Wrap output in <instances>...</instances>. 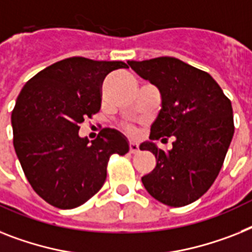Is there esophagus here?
Masks as SVG:
<instances>
[{"mask_svg":"<svg viewBox=\"0 0 252 252\" xmlns=\"http://www.w3.org/2000/svg\"><path fill=\"white\" fill-rule=\"evenodd\" d=\"M138 151H139L138 143H135V141H130V153H136Z\"/></svg>","mask_w":252,"mask_h":252,"instance_id":"obj_1","label":"esophagus"}]
</instances>
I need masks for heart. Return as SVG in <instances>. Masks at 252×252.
I'll use <instances>...</instances> for the list:
<instances>
[{
	"mask_svg": "<svg viewBox=\"0 0 252 252\" xmlns=\"http://www.w3.org/2000/svg\"><path fill=\"white\" fill-rule=\"evenodd\" d=\"M127 130H128V132H134V127H132V126H128L127 127Z\"/></svg>",
	"mask_w": 252,
	"mask_h": 252,
	"instance_id": "obj_1",
	"label": "heart"
}]
</instances>
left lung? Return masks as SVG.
<instances>
[{
  "label": "left lung",
  "instance_id": "left-lung-1",
  "mask_svg": "<svg viewBox=\"0 0 252 252\" xmlns=\"http://www.w3.org/2000/svg\"><path fill=\"white\" fill-rule=\"evenodd\" d=\"M127 64L158 89L162 99L151 141L140 144L157 163L141 182L153 198L167 206L194 202L213 186L223 166L234 134L232 103L209 73L176 58ZM162 136L176 138L168 152L153 143Z\"/></svg>",
  "mask_w": 252,
  "mask_h": 252
}]
</instances>
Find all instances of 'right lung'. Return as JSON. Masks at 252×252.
Instances as JSON below:
<instances>
[{"label":"right lung","mask_w":252,"mask_h":252,"mask_svg":"<svg viewBox=\"0 0 252 252\" xmlns=\"http://www.w3.org/2000/svg\"><path fill=\"white\" fill-rule=\"evenodd\" d=\"M124 62L74 56L38 72L24 85L11 114L14 148L34 192L50 205L69 210L96 194L114 153L128 152L120 131L103 128L90 143L80 124L100 111L103 81Z\"/></svg>","instance_id":"obj_1"}]
</instances>
